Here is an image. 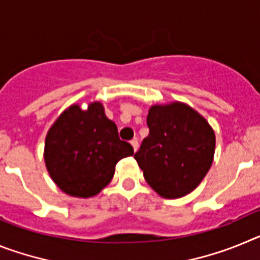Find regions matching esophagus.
Returning <instances> with one entry per match:
<instances>
[{
    "mask_svg": "<svg viewBox=\"0 0 260 260\" xmlns=\"http://www.w3.org/2000/svg\"><path fill=\"white\" fill-rule=\"evenodd\" d=\"M130 143H132V146H133V150H134V152H137V151H138V148H139V143H138V141H137V139H134V141H132V142H130Z\"/></svg>",
    "mask_w": 260,
    "mask_h": 260,
    "instance_id": "obj_1",
    "label": "esophagus"
}]
</instances>
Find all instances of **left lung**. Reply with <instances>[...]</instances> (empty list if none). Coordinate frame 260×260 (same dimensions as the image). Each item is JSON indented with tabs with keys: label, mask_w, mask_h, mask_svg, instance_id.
<instances>
[{
	"label": "left lung",
	"mask_w": 260,
	"mask_h": 260,
	"mask_svg": "<svg viewBox=\"0 0 260 260\" xmlns=\"http://www.w3.org/2000/svg\"><path fill=\"white\" fill-rule=\"evenodd\" d=\"M147 126L150 134L134 155L147 183L167 199L190 194L212 165L213 128L202 114L181 102L152 105Z\"/></svg>",
	"instance_id": "8db88e82"
}]
</instances>
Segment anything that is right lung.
<instances>
[{
    "mask_svg": "<svg viewBox=\"0 0 260 260\" xmlns=\"http://www.w3.org/2000/svg\"><path fill=\"white\" fill-rule=\"evenodd\" d=\"M134 155L132 144L119 139L113 121L100 102L66 108L48 130L44 161L52 180L75 198L95 197L112 181L116 164Z\"/></svg>",
    "mask_w": 260,
    "mask_h": 260,
    "instance_id": "right-lung-1",
    "label": "right lung"
}]
</instances>
